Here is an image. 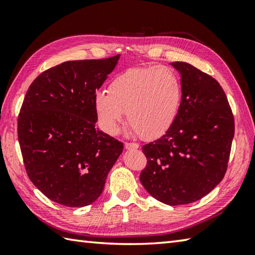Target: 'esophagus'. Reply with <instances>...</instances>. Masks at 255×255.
<instances>
[{
  "label": "esophagus",
  "mask_w": 255,
  "mask_h": 255,
  "mask_svg": "<svg viewBox=\"0 0 255 255\" xmlns=\"http://www.w3.org/2000/svg\"><path fill=\"white\" fill-rule=\"evenodd\" d=\"M139 146L136 143H126L125 144V148L126 149H137Z\"/></svg>",
  "instance_id": "34e87169"
}]
</instances>
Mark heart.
<instances>
[{"label": "heart", "mask_w": 255, "mask_h": 255, "mask_svg": "<svg viewBox=\"0 0 255 255\" xmlns=\"http://www.w3.org/2000/svg\"><path fill=\"white\" fill-rule=\"evenodd\" d=\"M182 85L167 66L129 68L116 75L108 93L94 96V109L105 130L117 132L127 116L128 126L143 139H155L169 130L178 115Z\"/></svg>", "instance_id": "heart-1"}]
</instances>
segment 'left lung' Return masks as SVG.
<instances>
[{
    "label": "left lung",
    "mask_w": 255,
    "mask_h": 255,
    "mask_svg": "<svg viewBox=\"0 0 255 255\" xmlns=\"http://www.w3.org/2000/svg\"><path fill=\"white\" fill-rule=\"evenodd\" d=\"M182 99L169 130L143 146L147 158L140 182L150 196L170 206L201 199L223 180L230 159L234 116L221 84L184 62Z\"/></svg>",
    "instance_id": "left-lung-1"
}]
</instances>
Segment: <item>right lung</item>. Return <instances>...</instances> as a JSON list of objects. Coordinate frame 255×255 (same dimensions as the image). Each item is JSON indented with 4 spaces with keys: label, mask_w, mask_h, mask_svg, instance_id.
<instances>
[{
    "label": "right lung",
    "mask_w": 255,
    "mask_h": 255,
    "mask_svg": "<svg viewBox=\"0 0 255 255\" xmlns=\"http://www.w3.org/2000/svg\"><path fill=\"white\" fill-rule=\"evenodd\" d=\"M119 56L64 62L42 72L25 93L18 138L25 171L57 204L91 205L124 144L96 128L94 96Z\"/></svg>",
    "instance_id": "add662e5"
}]
</instances>
